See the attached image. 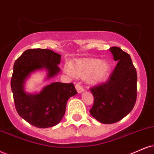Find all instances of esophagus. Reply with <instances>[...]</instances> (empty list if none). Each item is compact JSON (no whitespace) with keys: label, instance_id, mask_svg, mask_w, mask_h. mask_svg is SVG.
Returning <instances> with one entry per match:
<instances>
[{"label":"esophagus","instance_id":"34e87169","mask_svg":"<svg viewBox=\"0 0 154 154\" xmlns=\"http://www.w3.org/2000/svg\"><path fill=\"white\" fill-rule=\"evenodd\" d=\"M75 89H76V91L79 94H81V93H82L83 91H84V88H83V86H81L80 84H79V83H77V84L75 85Z\"/></svg>","mask_w":154,"mask_h":154}]
</instances>
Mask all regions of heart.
Instances as JSON below:
<instances>
[{"mask_svg": "<svg viewBox=\"0 0 154 154\" xmlns=\"http://www.w3.org/2000/svg\"><path fill=\"white\" fill-rule=\"evenodd\" d=\"M111 65L106 60L98 58H82L75 60L73 64H66L64 71L68 75L81 79H88L91 83H98L108 77Z\"/></svg>", "mask_w": 154, "mask_h": 154, "instance_id": "heart-1", "label": "heart"}]
</instances>
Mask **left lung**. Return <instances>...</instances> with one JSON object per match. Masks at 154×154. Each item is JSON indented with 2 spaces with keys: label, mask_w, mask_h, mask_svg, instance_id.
Listing matches in <instances>:
<instances>
[{
  "label": "left lung",
  "mask_w": 154,
  "mask_h": 154,
  "mask_svg": "<svg viewBox=\"0 0 154 154\" xmlns=\"http://www.w3.org/2000/svg\"><path fill=\"white\" fill-rule=\"evenodd\" d=\"M118 63L106 83L90 88L94 98L91 116L103 123L118 122L132 111L137 96V73L130 55L110 48Z\"/></svg>",
  "instance_id": "8db88e82"
}]
</instances>
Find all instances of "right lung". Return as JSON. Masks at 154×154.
<instances>
[{"mask_svg":"<svg viewBox=\"0 0 154 154\" xmlns=\"http://www.w3.org/2000/svg\"><path fill=\"white\" fill-rule=\"evenodd\" d=\"M60 58L50 49L34 48L25 51L14 63L11 86L16 109L20 117L37 128L58 124L65 114L68 98L77 94L73 83L59 82L48 85L38 94L25 92V80L35 70L45 68L48 79L59 73Z\"/></svg>","mask_w":154,"mask_h":154,"instance_id":"add662e5","label":"right lung"}]
</instances>
